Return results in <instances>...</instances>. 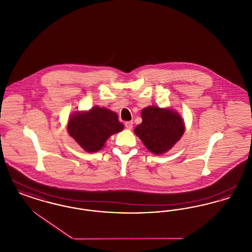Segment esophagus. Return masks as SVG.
Segmentation results:
<instances>
[{
  "label": "esophagus",
  "mask_w": 252,
  "mask_h": 252,
  "mask_svg": "<svg viewBox=\"0 0 252 252\" xmlns=\"http://www.w3.org/2000/svg\"><path fill=\"white\" fill-rule=\"evenodd\" d=\"M125 126H126V127L128 130H131L132 126H133V122H132V121L126 122V123H125Z\"/></svg>",
  "instance_id": "1"
}]
</instances>
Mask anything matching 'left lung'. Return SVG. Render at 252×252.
Instances as JSON below:
<instances>
[{
  "label": "left lung",
  "instance_id": "1",
  "mask_svg": "<svg viewBox=\"0 0 252 252\" xmlns=\"http://www.w3.org/2000/svg\"><path fill=\"white\" fill-rule=\"evenodd\" d=\"M142 124L134 133L153 154L162 155L177 144L185 131L180 113L170 108L148 106L142 110Z\"/></svg>",
  "mask_w": 252,
  "mask_h": 252
}]
</instances>
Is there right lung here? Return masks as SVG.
Returning a JSON list of instances; mask_svg holds the SVG:
<instances>
[{"label": "right lung", "mask_w": 252, "mask_h": 252, "mask_svg": "<svg viewBox=\"0 0 252 252\" xmlns=\"http://www.w3.org/2000/svg\"><path fill=\"white\" fill-rule=\"evenodd\" d=\"M124 129L116 112L95 106L87 111H76L67 124V131L88 153L101 150L108 138Z\"/></svg>", "instance_id": "obj_1"}]
</instances>
